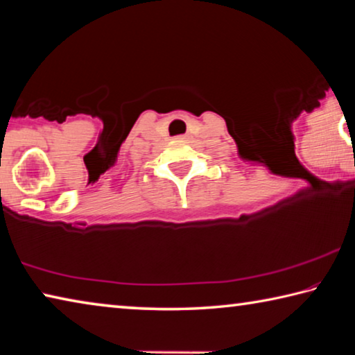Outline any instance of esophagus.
Here are the masks:
<instances>
[{"mask_svg":"<svg viewBox=\"0 0 355 355\" xmlns=\"http://www.w3.org/2000/svg\"><path fill=\"white\" fill-rule=\"evenodd\" d=\"M178 139H182V141H184V139H186V136H180V137H178Z\"/></svg>","mask_w":355,"mask_h":355,"instance_id":"esophagus-1","label":"esophagus"}]
</instances>
